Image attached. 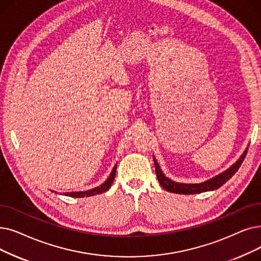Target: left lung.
Wrapping results in <instances>:
<instances>
[{
  "mask_svg": "<svg viewBox=\"0 0 261 261\" xmlns=\"http://www.w3.org/2000/svg\"><path fill=\"white\" fill-rule=\"evenodd\" d=\"M246 153H247V148L243 151V153L236 161V163H233L229 168H227L226 171L222 172L221 174L214 176L200 184H181V182H177V181L172 180L171 178L166 177L164 175V173L162 172L160 165H159L156 159L153 155L155 175H156V178L159 180V182H160L161 187L168 192H172V193L198 194V193H202V192L214 191V190H218L219 188H221L226 182V181H228L234 175V173L241 166Z\"/></svg>",
  "mask_w": 261,
  "mask_h": 261,
  "instance_id": "1",
  "label": "left lung"
}]
</instances>
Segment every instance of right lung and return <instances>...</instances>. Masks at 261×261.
Listing matches in <instances>:
<instances>
[{
    "instance_id": "1",
    "label": "right lung",
    "mask_w": 261,
    "mask_h": 261,
    "mask_svg": "<svg viewBox=\"0 0 261 261\" xmlns=\"http://www.w3.org/2000/svg\"><path fill=\"white\" fill-rule=\"evenodd\" d=\"M116 169H117V163L114 165V167H113L112 172L110 174V176L108 177V179L105 181V182L102 185H100L99 187H96L94 189H90V190H87V191H79V192H65V193H63V195L65 196H70V197H74V198H81V197H89V196H94V195H97V194H101L103 193V192H107L109 191V189L111 188L113 181H114L115 179V175H116ZM52 191V190H51ZM54 192V193H58L56 191H52ZM61 194V193H60Z\"/></svg>"
}]
</instances>
